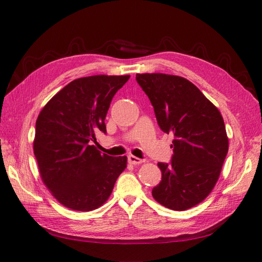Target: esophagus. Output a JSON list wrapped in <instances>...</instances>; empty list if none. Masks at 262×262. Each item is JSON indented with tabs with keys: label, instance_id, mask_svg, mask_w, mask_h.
I'll use <instances>...</instances> for the list:
<instances>
[{
	"label": "esophagus",
	"instance_id": "obj_1",
	"mask_svg": "<svg viewBox=\"0 0 262 262\" xmlns=\"http://www.w3.org/2000/svg\"><path fill=\"white\" fill-rule=\"evenodd\" d=\"M128 162H129V163L133 164V165H138V164L143 163L144 160L138 159V158L134 157V155H129V157H128Z\"/></svg>",
	"mask_w": 262,
	"mask_h": 262
}]
</instances>
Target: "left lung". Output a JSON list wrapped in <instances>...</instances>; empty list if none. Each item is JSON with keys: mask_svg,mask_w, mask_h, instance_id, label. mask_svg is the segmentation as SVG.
Segmentation results:
<instances>
[{"mask_svg": "<svg viewBox=\"0 0 262 262\" xmlns=\"http://www.w3.org/2000/svg\"><path fill=\"white\" fill-rule=\"evenodd\" d=\"M151 101L159 126L174 136L171 163H158L162 180L152 196L164 207L186 210L202 203L219 180L229 151L220 110L185 77L136 74Z\"/></svg>", "mask_w": 262, "mask_h": 262, "instance_id": "left-lung-1", "label": "left lung"}]
</instances>
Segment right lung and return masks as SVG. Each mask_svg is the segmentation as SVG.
<instances>
[{
    "label": "right lung",
    "instance_id": "add662e5",
    "mask_svg": "<svg viewBox=\"0 0 262 262\" xmlns=\"http://www.w3.org/2000/svg\"><path fill=\"white\" fill-rule=\"evenodd\" d=\"M129 75H92L69 83L38 115L33 153L43 185L59 204L90 211L102 206L127 157L101 154L91 141L100 130L116 92Z\"/></svg>",
    "mask_w": 262,
    "mask_h": 262
}]
</instances>
